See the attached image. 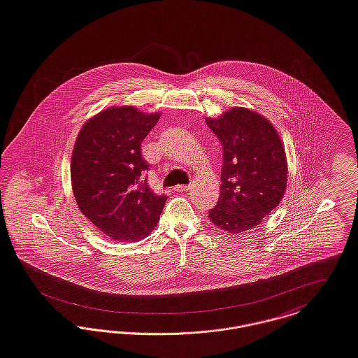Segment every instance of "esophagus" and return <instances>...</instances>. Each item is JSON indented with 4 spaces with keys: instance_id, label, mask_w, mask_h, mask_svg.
Masks as SVG:
<instances>
[{
    "instance_id": "obj_1",
    "label": "esophagus",
    "mask_w": 358,
    "mask_h": 358,
    "mask_svg": "<svg viewBox=\"0 0 358 358\" xmlns=\"http://www.w3.org/2000/svg\"><path fill=\"white\" fill-rule=\"evenodd\" d=\"M190 190V186H182V185H178L176 187H175V192H178V193H185V192H189Z\"/></svg>"
}]
</instances>
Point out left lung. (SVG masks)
Masks as SVG:
<instances>
[{
  "mask_svg": "<svg viewBox=\"0 0 358 358\" xmlns=\"http://www.w3.org/2000/svg\"><path fill=\"white\" fill-rule=\"evenodd\" d=\"M205 122L223 146L220 198L208 217L226 234H243L261 224L286 193L283 142L268 119L248 108Z\"/></svg>",
  "mask_w": 358,
  "mask_h": 358,
  "instance_id": "8db88e82",
  "label": "left lung"
}]
</instances>
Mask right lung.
<instances>
[{
	"label": "right lung",
	"instance_id": "obj_1",
	"mask_svg": "<svg viewBox=\"0 0 358 358\" xmlns=\"http://www.w3.org/2000/svg\"><path fill=\"white\" fill-rule=\"evenodd\" d=\"M160 112L110 106L79 131L71 159V183L80 212L109 239L138 242L160 220L166 196L155 194L143 179L149 169L141 143Z\"/></svg>",
	"mask_w": 358,
	"mask_h": 358
}]
</instances>
